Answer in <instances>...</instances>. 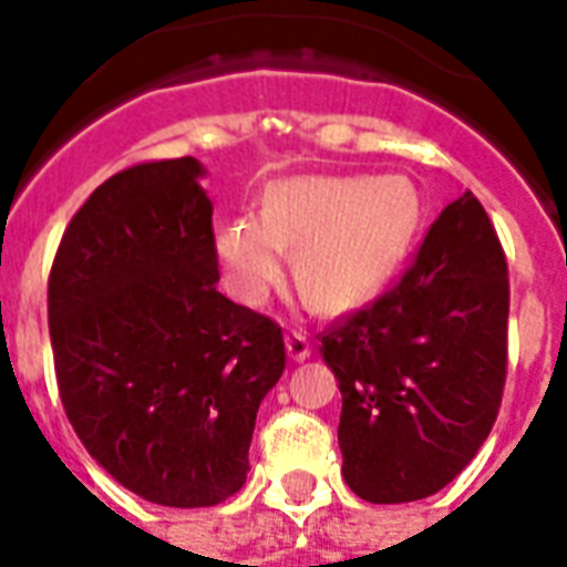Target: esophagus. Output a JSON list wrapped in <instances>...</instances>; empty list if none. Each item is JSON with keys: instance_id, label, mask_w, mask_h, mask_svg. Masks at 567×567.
Listing matches in <instances>:
<instances>
[{"instance_id": "esophagus-1", "label": "esophagus", "mask_w": 567, "mask_h": 567, "mask_svg": "<svg viewBox=\"0 0 567 567\" xmlns=\"http://www.w3.org/2000/svg\"><path fill=\"white\" fill-rule=\"evenodd\" d=\"M285 344H288V357H291L293 362H302L309 353H312V341H309V336H306L302 330L288 332Z\"/></svg>"}]
</instances>
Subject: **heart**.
<instances>
[{
  "mask_svg": "<svg viewBox=\"0 0 567 567\" xmlns=\"http://www.w3.org/2000/svg\"><path fill=\"white\" fill-rule=\"evenodd\" d=\"M422 226V198L404 175L293 178L276 184L265 214L219 231V258L246 300H265L293 252V282L323 312L369 300L399 270Z\"/></svg>",
  "mask_w": 567,
  "mask_h": 567,
  "instance_id": "heart-1",
  "label": "heart"
}]
</instances>
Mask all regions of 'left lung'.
Segmentation results:
<instances>
[{"label": "left lung", "instance_id": "left-lung-1", "mask_svg": "<svg viewBox=\"0 0 567 567\" xmlns=\"http://www.w3.org/2000/svg\"><path fill=\"white\" fill-rule=\"evenodd\" d=\"M321 353L353 494L392 505L446 487L491 434L508 369V265L482 202H452L399 282L321 332Z\"/></svg>", "mask_w": 567, "mask_h": 567}]
</instances>
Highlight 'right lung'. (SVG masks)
Listing matches in <instances>:
<instances>
[{
    "mask_svg": "<svg viewBox=\"0 0 567 567\" xmlns=\"http://www.w3.org/2000/svg\"><path fill=\"white\" fill-rule=\"evenodd\" d=\"M198 159H148L73 214L47 282L59 399L76 437L142 499L207 508L249 473L282 327L216 291Z\"/></svg>",
    "mask_w": 567,
    "mask_h": 567,
    "instance_id": "right-lung-1",
    "label": "right lung"
}]
</instances>
